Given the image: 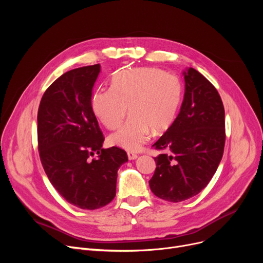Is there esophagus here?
Listing matches in <instances>:
<instances>
[{"mask_svg":"<svg viewBox=\"0 0 263 263\" xmlns=\"http://www.w3.org/2000/svg\"><path fill=\"white\" fill-rule=\"evenodd\" d=\"M127 155H128L129 160H135V159L137 158V155H136V154H134V153H131V151H129V153H128Z\"/></svg>","mask_w":263,"mask_h":263,"instance_id":"esophagus-1","label":"esophagus"}]
</instances>
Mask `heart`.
Segmentation results:
<instances>
[{"instance_id": "obj_1", "label": "heart", "mask_w": 263, "mask_h": 263, "mask_svg": "<svg viewBox=\"0 0 263 263\" xmlns=\"http://www.w3.org/2000/svg\"><path fill=\"white\" fill-rule=\"evenodd\" d=\"M182 100L179 78L159 68H134L116 73L109 88H98L91 96V108L108 130L117 129L129 109L130 117L109 136V143L130 151L140 150L153 131L168 130Z\"/></svg>"}]
</instances>
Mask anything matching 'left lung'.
I'll use <instances>...</instances> for the list:
<instances>
[{"label": "left lung", "mask_w": 263, "mask_h": 263, "mask_svg": "<svg viewBox=\"0 0 263 263\" xmlns=\"http://www.w3.org/2000/svg\"><path fill=\"white\" fill-rule=\"evenodd\" d=\"M185 92L177 118L153 145L162 151L149 180L159 198L179 202L197 195L210 182L225 147V109L210 81L194 68L183 72Z\"/></svg>", "instance_id": "1"}]
</instances>
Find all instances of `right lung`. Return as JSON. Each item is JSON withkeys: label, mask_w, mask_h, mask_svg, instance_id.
<instances>
[{"label": "right lung", "mask_w": 263, "mask_h": 263, "mask_svg": "<svg viewBox=\"0 0 263 263\" xmlns=\"http://www.w3.org/2000/svg\"><path fill=\"white\" fill-rule=\"evenodd\" d=\"M100 65L80 67L55 80L37 115L39 157L50 182L68 202L102 208L116 195L117 172L128 161L119 147L102 148L104 136L91 108ZM97 158L91 159L96 153Z\"/></svg>", "instance_id": "add662e5"}]
</instances>
